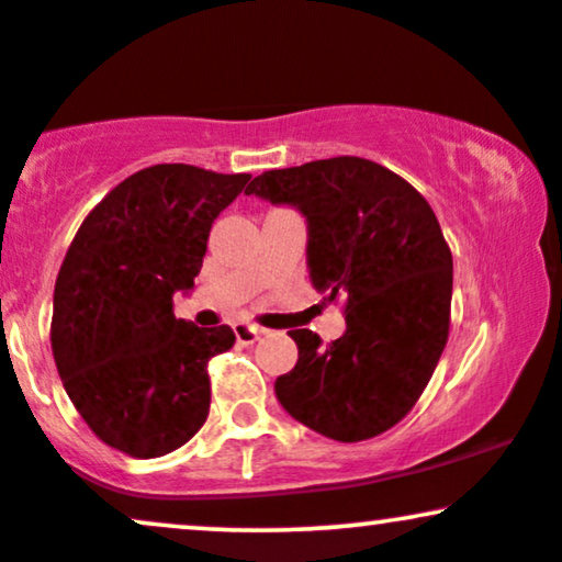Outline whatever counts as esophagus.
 Masks as SVG:
<instances>
[{
  "label": "esophagus",
  "mask_w": 562,
  "mask_h": 562,
  "mask_svg": "<svg viewBox=\"0 0 562 562\" xmlns=\"http://www.w3.org/2000/svg\"><path fill=\"white\" fill-rule=\"evenodd\" d=\"M235 338H237V344H243V346H250V344H256V340L261 338L263 335V327H259V325H254V322H235Z\"/></svg>",
  "instance_id": "obj_1"
}]
</instances>
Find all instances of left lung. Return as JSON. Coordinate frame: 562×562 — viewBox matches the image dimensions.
I'll return each instance as SVG.
<instances>
[{
	"instance_id": "8db88e82",
	"label": "left lung",
	"mask_w": 562,
	"mask_h": 562,
	"mask_svg": "<svg viewBox=\"0 0 562 562\" xmlns=\"http://www.w3.org/2000/svg\"><path fill=\"white\" fill-rule=\"evenodd\" d=\"M245 192L306 216L314 288L346 301V333L333 344L290 330L299 362L277 378V398L333 441L385 434L423 396L449 338L451 250L434 209L357 156L263 171Z\"/></svg>"
}]
</instances>
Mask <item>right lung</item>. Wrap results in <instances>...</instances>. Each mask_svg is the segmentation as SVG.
Instances as JSON below:
<instances>
[{
    "instance_id": "right-lung-1",
    "label": "right lung",
    "mask_w": 562,
    "mask_h": 562,
    "mask_svg": "<svg viewBox=\"0 0 562 562\" xmlns=\"http://www.w3.org/2000/svg\"><path fill=\"white\" fill-rule=\"evenodd\" d=\"M248 179L150 166L113 187L76 232L49 338L68 398L108 447L153 460L203 428L209 362L235 333L177 319L171 299L195 285L211 224Z\"/></svg>"
}]
</instances>
